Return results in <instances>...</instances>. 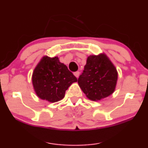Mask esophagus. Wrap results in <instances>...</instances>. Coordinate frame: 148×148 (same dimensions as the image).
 Returning a JSON list of instances; mask_svg holds the SVG:
<instances>
[{
    "label": "esophagus",
    "instance_id": "esophagus-1",
    "mask_svg": "<svg viewBox=\"0 0 148 148\" xmlns=\"http://www.w3.org/2000/svg\"><path fill=\"white\" fill-rule=\"evenodd\" d=\"M79 74H80V72H79L78 71H77V72H75L74 73V75L76 77V78H78V76H79Z\"/></svg>",
    "mask_w": 148,
    "mask_h": 148
}]
</instances>
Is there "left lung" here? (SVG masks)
<instances>
[{
    "label": "left lung",
    "mask_w": 148,
    "mask_h": 148,
    "mask_svg": "<svg viewBox=\"0 0 148 148\" xmlns=\"http://www.w3.org/2000/svg\"><path fill=\"white\" fill-rule=\"evenodd\" d=\"M117 79L115 66L103 53L88 56L78 83L88 99L97 101L113 94Z\"/></svg>",
    "instance_id": "1"
}]
</instances>
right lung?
<instances>
[{"instance_id": "obj_1", "label": "right lung", "mask_w": 148, "mask_h": 148, "mask_svg": "<svg viewBox=\"0 0 148 148\" xmlns=\"http://www.w3.org/2000/svg\"><path fill=\"white\" fill-rule=\"evenodd\" d=\"M76 82L77 78L57 56H43L32 74L33 86L37 96L49 103L62 100L68 87Z\"/></svg>"}]
</instances>
